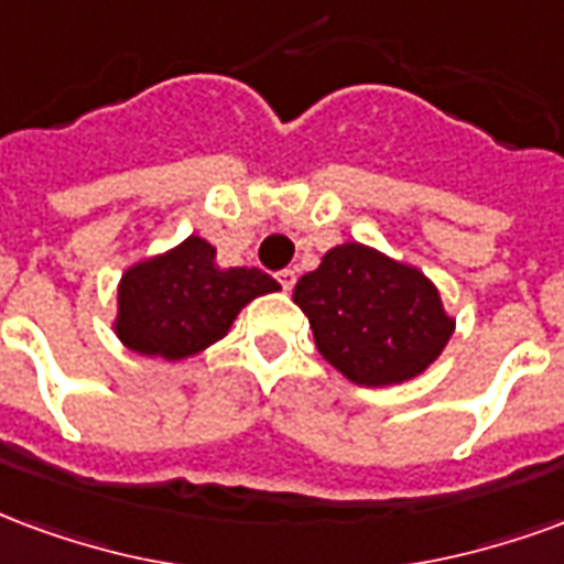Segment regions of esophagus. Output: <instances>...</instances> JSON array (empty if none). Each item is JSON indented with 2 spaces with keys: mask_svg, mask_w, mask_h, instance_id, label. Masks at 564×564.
Returning a JSON list of instances; mask_svg holds the SVG:
<instances>
[{
  "mask_svg": "<svg viewBox=\"0 0 564 564\" xmlns=\"http://www.w3.org/2000/svg\"><path fill=\"white\" fill-rule=\"evenodd\" d=\"M276 279H279V285H282V291H291L294 282H297V273H294V270H282Z\"/></svg>",
  "mask_w": 564,
  "mask_h": 564,
  "instance_id": "1",
  "label": "esophagus"
}]
</instances>
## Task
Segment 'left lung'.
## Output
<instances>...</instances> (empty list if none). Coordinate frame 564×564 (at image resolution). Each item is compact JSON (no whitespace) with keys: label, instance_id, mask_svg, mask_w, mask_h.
<instances>
[{"label":"left lung","instance_id":"1","mask_svg":"<svg viewBox=\"0 0 564 564\" xmlns=\"http://www.w3.org/2000/svg\"><path fill=\"white\" fill-rule=\"evenodd\" d=\"M294 303L310 315L315 348L360 388L423 376L454 336L435 282L364 242H339L300 276Z\"/></svg>","mask_w":564,"mask_h":564}]
</instances>
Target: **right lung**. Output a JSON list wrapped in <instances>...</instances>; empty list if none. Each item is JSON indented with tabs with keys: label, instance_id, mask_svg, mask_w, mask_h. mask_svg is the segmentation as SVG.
Wrapping results in <instances>:
<instances>
[{
	"label": "right lung",
	"instance_id": "add662e5",
	"mask_svg": "<svg viewBox=\"0 0 564 564\" xmlns=\"http://www.w3.org/2000/svg\"><path fill=\"white\" fill-rule=\"evenodd\" d=\"M273 291L279 282L264 270L219 267L216 246L192 234L122 273L113 333L134 355L174 364L219 343L242 306Z\"/></svg>",
	"mask_w": 564,
	"mask_h": 564
}]
</instances>
